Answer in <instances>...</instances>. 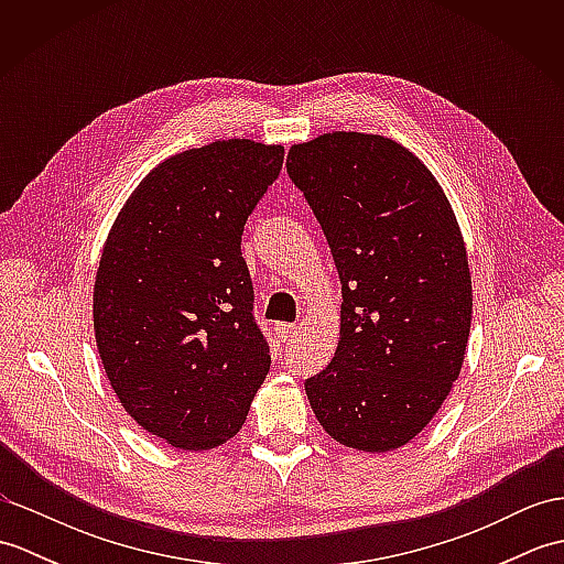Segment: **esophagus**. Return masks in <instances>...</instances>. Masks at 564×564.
Listing matches in <instances>:
<instances>
[{"instance_id": "1", "label": "esophagus", "mask_w": 564, "mask_h": 564, "mask_svg": "<svg viewBox=\"0 0 564 564\" xmlns=\"http://www.w3.org/2000/svg\"><path fill=\"white\" fill-rule=\"evenodd\" d=\"M275 334H279L281 341H293V337L297 334V327L289 325V322H281V325H275Z\"/></svg>"}]
</instances>
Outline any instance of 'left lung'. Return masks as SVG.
<instances>
[{
	"label": "left lung",
	"mask_w": 564,
	"mask_h": 564,
	"mask_svg": "<svg viewBox=\"0 0 564 564\" xmlns=\"http://www.w3.org/2000/svg\"><path fill=\"white\" fill-rule=\"evenodd\" d=\"M285 170L322 225L344 297L332 364L305 380L310 406L344 446L400 448L446 400L470 334V269L451 203L382 135H319L293 145Z\"/></svg>",
	"instance_id": "left-lung-1"
}]
</instances>
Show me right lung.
<instances>
[{"label":"right lung","mask_w":564,"mask_h":564,"mask_svg":"<svg viewBox=\"0 0 564 564\" xmlns=\"http://www.w3.org/2000/svg\"><path fill=\"white\" fill-rule=\"evenodd\" d=\"M283 148L218 140L164 160L111 227L94 332L118 400L152 436L208 451L242 429L269 373L242 257L245 223Z\"/></svg>","instance_id":"right-lung-1"}]
</instances>
